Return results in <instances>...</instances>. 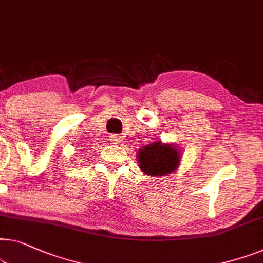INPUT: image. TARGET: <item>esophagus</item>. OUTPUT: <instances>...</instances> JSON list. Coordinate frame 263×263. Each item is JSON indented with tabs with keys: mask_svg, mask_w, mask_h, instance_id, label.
<instances>
[{
	"mask_svg": "<svg viewBox=\"0 0 263 263\" xmlns=\"http://www.w3.org/2000/svg\"><path fill=\"white\" fill-rule=\"evenodd\" d=\"M110 140H111V142H114V143H120L121 141H122V138L117 134H112V135H110Z\"/></svg>",
	"mask_w": 263,
	"mask_h": 263,
	"instance_id": "esophagus-1",
	"label": "esophagus"
}]
</instances>
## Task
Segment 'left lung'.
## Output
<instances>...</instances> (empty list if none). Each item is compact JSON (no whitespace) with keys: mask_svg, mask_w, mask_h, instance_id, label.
I'll return each mask as SVG.
<instances>
[{"mask_svg":"<svg viewBox=\"0 0 263 263\" xmlns=\"http://www.w3.org/2000/svg\"><path fill=\"white\" fill-rule=\"evenodd\" d=\"M140 170L146 176H168L180 165L181 152L173 144L155 141L141 147L136 154Z\"/></svg>","mask_w":263,"mask_h":263,"instance_id":"1","label":"left lung"}]
</instances>
